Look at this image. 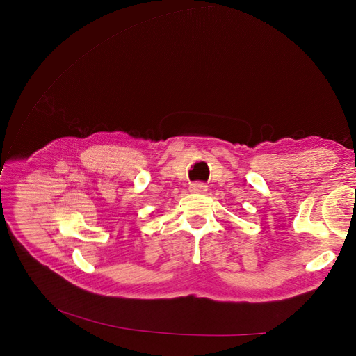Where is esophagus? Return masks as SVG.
Returning a JSON list of instances; mask_svg holds the SVG:
<instances>
[{
	"instance_id": "1",
	"label": "esophagus",
	"mask_w": 356,
	"mask_h": 356,
	"mask_svg": "<svg viewBox=\"0 0 356 356\" xmlns=\"http://www.w3.org/2000/svg\"><path fill=\"white\" fill-rule=\"evenodd\" d=\"M207 188H208L207 183H203V181H195L191 184V191L193 193H203L204 191H207Z\"/></svg>"
}]
</instances>
